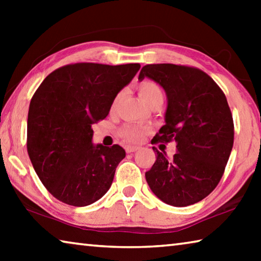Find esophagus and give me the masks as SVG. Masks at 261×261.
<instances>
[{"label":"esophagus","mask_w":261,"mask_h":261,"mask_svg":"<svg viewBox=\"0 0 261 261\" xmlns=\"http://www.w3.org/2000/svg\"><path fill=\"white\" fill-rule=\"evenodd\" d=\"M138 147H131V146H127L126 148H125V151H126V153H134V152H136V151H138Z\"/></svg>","instance_id":"esophagus-1"}]
</instances>
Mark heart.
<instances>
[{
    "mask_svg": "<svg viewBox=\"0 0 261 261\" xmlns=\"http://www.w3.org/2000/svg\"><path fill=\"white\" fill-rule=\"evenodd\" d=\"M138 92L140 98L143 99L145 103H147L148 106H152L153 103L159 102L161 101L163 102V92L162 88L158 85L156 83H154L152 81H144L141 82L138 85ZM122 93L117 94L116 98L114 99L113 103H112V110L115 109L116 105L120 100ZM146 129L145 127H141L135 124H125L121 127L120 130V136L127 143L131 144H137L139 141L143 140L145 134H146Z\"/></svg>",
    "mask_w": 261,
    "mask_h": 261,
    "instance_id": "b5f03b06",
    "label": "heart"
}]
</instances>
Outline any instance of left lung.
Segmentation results:
<instances>
[{"instance_id": "obj_1", "label": "left lung", "mask_w": 261, "mask_h": 261, "mask_svg": "<svg viewBox=\"0 0 261 261\" xmlns=\"http://www.w3.org/2000/svg\"><path fill=\"white\" fill-rule=\"evenodd\" d=\"M165 90L168 99L163 125L154 143L176 141L177 153L168 160L156 152L146 171L153 193L168 205L184 207L213 191L224 173L233 145V121L227 98L201 70L170 63L147 64L139 73Z\"/></svg>"}]
</instances>
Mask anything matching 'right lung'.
<instances>
[{"mask_svg": "<svg viewBox=\"0 0 261 261\" xmlns=\"http://www.w3.org/2000/svg\"><path fill=\"white\" fill-rule=\"evenodd\" d=\"M139 63H74L48 74L31 99L28 153L35 173L56 199L83 207L113 183L125 151L92 144V124L107 116Z\"/></svg>", "mask_w": 261, "mask_h": 261, "instance_id": "1", "label": "right lung"}]
</instances>
